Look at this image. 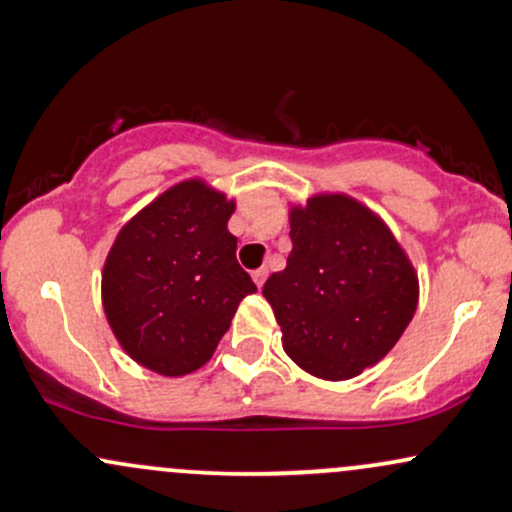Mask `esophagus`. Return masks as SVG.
Here are the masks:
<instances>
[{
  "instance_id": "esophagus-1",
  "label": "esophagus",
  "mask_w": 512,
  "mask_h": 512,
  "mask_svg": "<svg viewBox=\"0 0 512 512\" xmlns=\"http://www.w3.org/2000/svg\"><path fill=\"white\" fill-rule=\"evenodd\" d=\"M252 281L257 284V289H262L264 281H267V269H255V272H252Z\"/></svg>"
}]
</instances>
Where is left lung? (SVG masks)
Listing matches in <instances>:
<instances>
[{"label": "left lung", "mask_w": 512, "mask_h": 512, "mask_svg": "<svg viewBox=\"0 0 512 512\" xmlns=\"http://www.w3.org/2000/svg\"><path fill=\"white\" fill-rule=\"evenodd\" d=\"M291 255L264 284L284 351L322 380L378 363L414 317V267L373 211L344 195L291 211Z\"/></svg>", "instance_id": "1"}]
</instances>
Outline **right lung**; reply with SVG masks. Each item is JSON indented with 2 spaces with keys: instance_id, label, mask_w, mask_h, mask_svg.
Instances as JSON below:
<instances>
[{
  "instance_id": "1",
  "label": "right lung",
  "mask_w": 512,
  "mask_h": 512,
  "mask_svg": "<svg viewBox=\"0 0 512 512\" xmlns=\"http://www.w3.org/2000/svg\"><path fill=\"white\" fill-rule=\"evenodd\" d=\"M226 195L204 182L170 187L117 236L103 269V308L122 349L156 373L209 361L240 301L257 291L236 260Z\"/></svg>"
}]
</instances>
